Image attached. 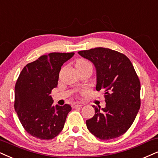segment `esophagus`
Listing matches in <instances>:
<instances>
[{
    "mask_svg": "<svg viewBox=\"0 0 158 158\" xmlns=\"http://www.w3.org/2000/svg\"><path fill=\"white\" fill-rule=\"evenodd\" d=\"M83 104L81 102H74L73 104V108H77V107H82Z\"/></svg>",
    "mask_w": 158,
    "mask_h": 158,
    "instance_id": "34e87169",
    "label": "esophagus"
}]
</instances>
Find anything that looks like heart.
<instances>
[{"label": "heart", "mask_w": 158, "mask_h": 158, "mask_svg": "<svg viewBox=\"0 0 158 158\" xmlns=\"http://www.w3.org/2000/svg\"><path fill=\"white\" fill-rule=\"evenodd\" d=\"M89 64H91L88 61L84 59H78L77 61H76V67H83V66L89 65Z\"/></svg>", "instance_id": "obj_1"}]
</instances>
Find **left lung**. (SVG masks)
I'll return each mask as SVG.
<instances>
[{
	"mask_svg": "<svg viewBox=\"0 0 158 158\" xmlns=\"http://www.w3.org/2000/svg\"><path fill=\"white\" fill-rule=\"evenodd\" d=\"M78 53L94 64L96 90L104 91L106 108L93 106L95 114L86 120L87 128L101 140L123 135L133 123L141 106V83L130 60L123 53L104 48Z\"/></svg>",
	"mask_w": 158,
	"mask_h": 158,
	"instance_id": "1",
	"label": "left lung"
}]
</instances>
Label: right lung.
<instances>
[{"label":"right lung","instance_id":"1","mask_svg":"<svg viewBox=\"0 0 158 158\" xmlns=\"http://www.w3.org/2000/svg\"><path fill=\"white\" fill-rule=\"evenodd\" d=\"M75 52H51L23 68L15 87V109L25 131L41 140L56 137L63 130L69 105L52 106L61 66Z\"/></svg>","mask_w":158,"mask_h":158}]
</instances>
